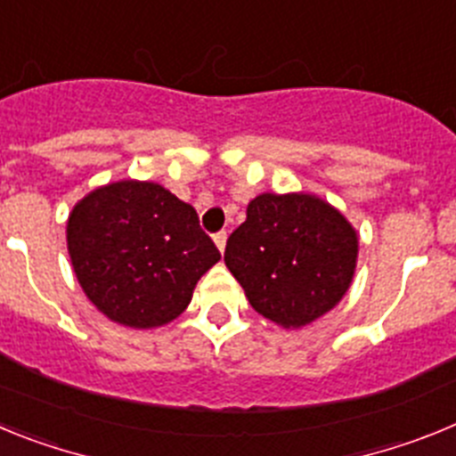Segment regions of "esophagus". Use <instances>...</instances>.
Wrapping results in <instances>:
<instances>
[{
    "mask_svg": "<svg viewBox=\"0 0 456 456\" xmlns=\"http://www.w3.org/2000/svg\"><path fill=\"white\" fill-rule=\"evenodd\" d=\"M225 240H228V235H225V231L216 232V235H215V244H216V248H219L221 253L225 251Z\"/></svg>",
    "mask_w": 456,
    "mask_h": 456,
    "instance_id": "esophagus-1",
    "label": "esophagus"
}]
</instances>
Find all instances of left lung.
<instances>
[{
    "label": "left lung",
    "instance_id": "1",
    "mask_svg": "<svg viewBox=\"0 0 456 456\" xmlns=\"http://www.w3.org/2000/svg\"><path fill=\"white\" fill-rule=\"evenodd\" d=\"M356 257L352 224L310 193L256 196L224 253L253 310L283 329L329 313L352 285Z\"/></svg>",
    "mask_w": 456,
    "mask_h": 456
}]
</instances>
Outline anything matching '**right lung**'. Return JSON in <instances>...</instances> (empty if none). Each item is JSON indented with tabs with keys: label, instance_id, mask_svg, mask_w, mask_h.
I'll use <instances>...</instances> for the list:
<instances>
[{
	"label": "right lung",
	"instance_id": "right-lung-1",
	"mask_svg": "<svg viewBox=\"0 0 456 456\" xmlns=\"http://www.w3.org/2000/svg\"><path fill=\"white\" fill-rule=\"evenodd\" d=\"M66 237L84 294L102 315L132 329L175 320L199 278L221 260L191 205L139 180L84 196L68 216Z\"/></svg>",
	"mask_w": 456,
	"mask_h": 456
}]
</instances>
